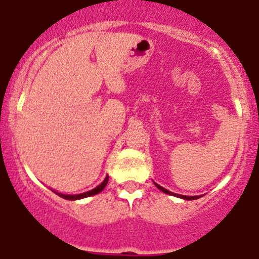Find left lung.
<instances>
[{"label":"left lung","instance_id":"8db88e82","mask_svg":"<svg viewBox=\"0 0 259 259\" xmlns=\"http://www.w3.org/2000/svg\"><path fill=\"white\" fill-rule=\"evenodd\" d=\"M154 185L157 186V188H159V190L162 191V192L168 193V195H172V196L181 197V199H183V200H196V199H199V196H185V195H177V193H173V192H170V191H168V190H165V188H163L162 186H159V185H158V183L154 182Z\"/></svg>","mask_w":259,"mask_h":259}]
</instances>
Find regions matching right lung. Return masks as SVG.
Returning a JSON list of instances; mask_svg holds the SVG:
<instances>
[{"label": "right lung", "mask_w": 259, "mask_h": 259, "mask_svg": "<svg viewBox=\"0 0 259 259\" xmlns=\"http://www.w3.org/2000/svg\"><path fill=\"white\" fill-rule=\"evenodd\" d=\"M107 181H109V176H106V178L104 180V182L101 183V185L97 186L96 188H94V190L91 191H87V192H83V193H79V195H64V193H60V192H55L54 190V193H57L58 196L63 197V199L66 200H78V199H84V197H90L92 196V195H96V193H100L102 190L105 188V186L107 185Z\"/></svg>", "instance_id": "add662e5"}]
</instances>
